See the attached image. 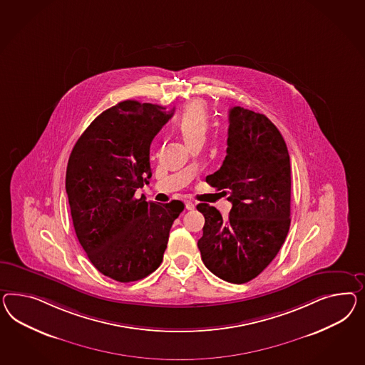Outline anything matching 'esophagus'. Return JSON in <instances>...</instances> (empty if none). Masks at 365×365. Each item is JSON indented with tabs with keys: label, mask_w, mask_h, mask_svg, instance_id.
Here are the masks:
<instances>
[{
	"label": "esophagus",
	"mask_w": 365,
	"mask_h": 365,
	"mask_svg": "<svg viewBox=\"0 0 365 365\" xmlns=\"http://www.w3.org/2000/svg\"><path fill=\"white\" fill-rule=\"evenodd\" d=\"M185 207H186V210H194L195 205H194L192 202H190V200H186V202H185Z\"/></svg>",
	"instance_id": "obj_1"
}]
</instances>
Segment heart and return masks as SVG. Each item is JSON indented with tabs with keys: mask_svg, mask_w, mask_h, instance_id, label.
I'll use <instances>...</instances> for the list:
<instances>
[{
	"mask_svg": "<svg viewBox=\"0 0 365 365\" xmlns=\"http://www.w3.org/2000/svg\"><path fill=\"white\" fill-rule=\"evenodd\" d=\"M178 128L186 142L205 137L208 128V113L202 101H192L182 110L177 120Z\"/></svg>",
	"mask_w": 365,
	"mask_h": 365,
	"instance_id": "obj_1",
	"label": "heart"
}]
</instances>
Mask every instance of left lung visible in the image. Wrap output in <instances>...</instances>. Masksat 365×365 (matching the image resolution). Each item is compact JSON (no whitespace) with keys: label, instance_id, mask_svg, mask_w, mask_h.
I'll list each match as a JSON object with an SVG mask.
<instances>
[{"label":"left lung","instance_id":"1","mask_svg":"<svg viewBox=\"0 0 365 365\" xmlns=\"http://www.w3.org/2000/svg\"><path fill=\"white\" fill-rule=\"evenodd\" d=\"M227 155L206 177L232 203L225 217L207 203L197 240L208 269L228 283L257 277L277 255L291 223V165L286 142L264 114L230 108Z\"/></svg>","mask_w":365,"mask_h":365}]
</instances>
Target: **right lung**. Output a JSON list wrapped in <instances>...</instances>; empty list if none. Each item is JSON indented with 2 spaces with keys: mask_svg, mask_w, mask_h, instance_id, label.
<instances>
[{
  "mask_svg": "<svg viewBox=\"0 0 365 365\" xmlns=\"http://www.w3.org/2000/svg\"><path fill=\"white\" fill-rule=\"evenodd\" d=\"M153 103L123 101L90 123L70 154L66 192L79 243L101 274L140 280L163 260L168 234L183 211L134 197L151 178L150 145L173 117Z\"/></svg>",
  "mask_w": 365,
  "mask_h": 365,
  "instance_id": "obj_1",
  "label": "right lung"
}]
</instances>
